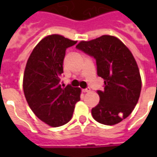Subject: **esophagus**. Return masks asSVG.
I'll return each mask as SVG.
<instances>
[{
	"mask_svg": "<svg viewBox=\"0 0 157 157\" xmlns=\"http://www.w3.org/2000/svg\"><path fill=\"white\" fill-rule=\"evenodd\" d=\"M82 92L86 94V93H89V92H91V90H90V89H83V90H82Z\"/></svg>",
	"mask_w": 157,
	"mask_h": 157,
	"instance_id": "34e87169",
	"label": "esophagus"
}]
</instances>
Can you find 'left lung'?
<instances>
[{"label":"left lung","instance_id":"left-lung-1","mask_svg":"<svg viewBox=\"0 0 157 157\" xmlns=\"http://www.w3.org/2000/svg\"><path fill=\"white\" fill-rule=\"evenodd\" d=\"M76 47L96 59L98 76L105 80L104 91L97 92L100 102L92 109L93 117L104 125L121 122L133 112L142 89L133 54L119 38L109 35L81 41Z\"/></svg>","mask_w":157,"mask_h":157}]
</instances>
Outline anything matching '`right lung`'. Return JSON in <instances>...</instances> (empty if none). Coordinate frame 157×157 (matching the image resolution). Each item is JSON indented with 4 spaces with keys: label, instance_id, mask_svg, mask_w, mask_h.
<instances>
[{
    "label": "right lung",
    "instance_id": "1",
    "mask_svg": "<svg viewBox=\"0 0 157 157\" xmlns=\"http://www.w3.org/2000/svg\"><path fill=\"white\" fill-rule=\"evenodd\" d=\"M57 34L40 41L28 59L22 87L30 109L51 127H60L72 117L75 104L80 100L81 89L61 86L65 51L76 44Z\"/></svg>",
    "mask_w": 157,
    "mask_h": 157
}]
</instances>
